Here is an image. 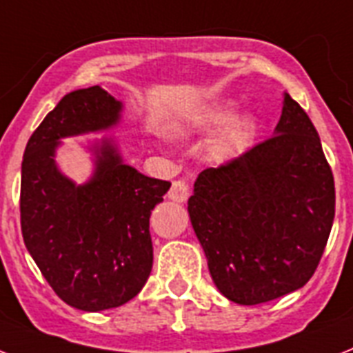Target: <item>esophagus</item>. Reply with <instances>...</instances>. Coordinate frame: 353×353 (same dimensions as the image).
I'll use <instances>...</instances> for the list:
<instances>
[{
	"instance_id": "34e87169",
	"label": "esophagus",
	"mask_w": 353,
	"mask_h": 353,
	"mask_svg": "<svg viewBox=\"0 0 353 353\" xmlns=\"http://www.w3.org/2000/svg\"><path fill=\"white\" fill-rule=\"evenodd\" d=\"M188 194H190V188H188V183L183 181V179H176L172 183L170 192H168V197L172 201L176 203H185L188 199Z\"/></svg>"
}]
</instances>
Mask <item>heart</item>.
<instances>
[{
	"mask_svg": "<svg viewBox=\"0 0 353 353\" xmlns=\"http://www.w3.org/2000/svg\"><path fill=\"white\" fill-rule=\"evenodd\" d=\"M232 117H234V108H232L230 103H214L210 107L194 112L192 116L186 117L185 121L177 123L174 127V132L179 136L212 132L216 128L225 127L232 121ZM252 134H254V121L252 119H248V117L236 119L219 134L216 141L212 143L210 156L216 161H228L246 147Z\"/></svg>",
	"mask_w": 353,
	"mask_h": 353,
	"instance_id": "b5f03b06",
	"label": "heart"
}]
</instances>
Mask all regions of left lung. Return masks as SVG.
<instances>
[{
	"label": "left lung",
	"mask_w": 353,
	"mask_h": 353,
	"mask_svg": "<svg viewBox=\"0 0 353 353\" xmlns=\"http://www.w3.org/2000/svg\"><path fill=\"white\" fill-rule=\"evenodd\" d=\"M188 214L226 299L261 305L305 286L330 236L335 186L299 103L285 94L274 136L203 170Z\"/></svg>",
	"instance_id": "8db88e82"
}]
</instances>
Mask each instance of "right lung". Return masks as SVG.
Segmentation results:
<instances>
[{
	"label": "right lung",
	"instance_id": "add662e5",
	"mask_svg": "<svg viewBox=\"0 0 353 353\" xmlns=\"http://www.w3.org/2000/svg\"><path fill=\"white\" fill-rule=\"evenodd\" d=\"M121 108L99 85L74 90L45 116L23 154V241L57 297L77 310L116 308L141 292L154 261L150 214L170 188L125 165L107 139L94 147L96 170L85 185L56 167L61 137L107 130Z\"/></svg>",
	"mask_w": 353,
	"mask_h": 353
}]
</instances>
